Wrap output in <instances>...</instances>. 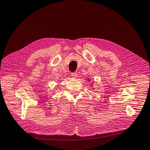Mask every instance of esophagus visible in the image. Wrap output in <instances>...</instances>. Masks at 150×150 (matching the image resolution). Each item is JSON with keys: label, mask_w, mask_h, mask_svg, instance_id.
<instances>
[{"label": "esophagus", "mask_w": 150, "mask_h": 150, "mask_svg": "<svg viewBox=\"0 0 150 150\" xmlns=\"http://www.w3.org/2000/svg\"><path fill=\"white\" fill-rule=\"evenodd\" d=\"M71 76L73 78H76V76H77V74H76V72H73V73H71Z\"/></svg>", "instance_id": "esophagus-1"}]
</instances>
